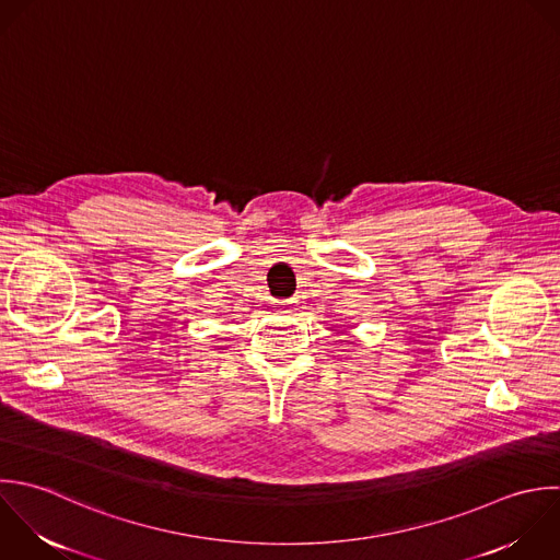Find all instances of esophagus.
<instances>
[{
    "instance_id": "esophagus-1",
    "label": "esophagus",
    "mask_w": 560,
    "mask_h": 560,
    "mask_svg": "<svg viewBox=\"0 0 560 560\" xmlns=\"http://www.w3.org/2000/svg\"><path fill=\"white\" fill-rule=\"evenodd\" d=\"M294 303H296V301H283L281 305H283L285 312H292V310H294Z\"/></svg>"
}]
</instances>
